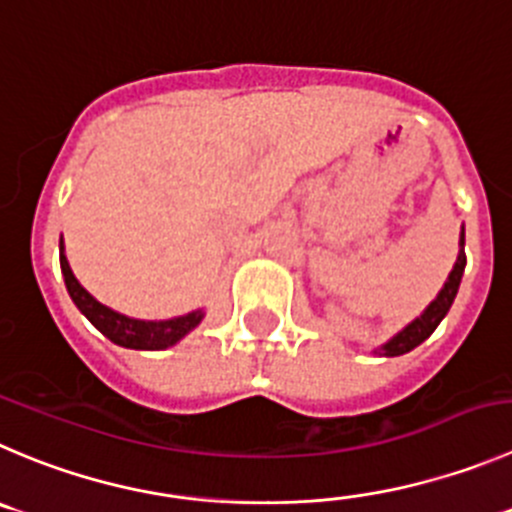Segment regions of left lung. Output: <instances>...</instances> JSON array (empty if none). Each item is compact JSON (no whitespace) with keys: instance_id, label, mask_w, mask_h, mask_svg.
I'll use <instances>...</instances> for the list:
<instances>
[{"instance_id":"1","label":"left lung","mask_w":512,"mask_h":512,"mask_svg":"<svg viewBox=\"0 0 512 512\" xmlns=\"http://www.w3.org/2000/svg\"><path fill=\"white\" fill-rule=\"evenodd\" d=\"M462 271H465V228H462L460 233V253H457V261L455 266H452L450 276H447L445 286H442L440 294H437V299L432 301L415 321H410L402 332H397L389 342H384L382 347L377 349V354H382V357H399V354H407L415 347H420V344L435 332L437 324L445 319L447 311H450L452 301H455L457 296V289H460Z\"/></svg>"}]
</instances>
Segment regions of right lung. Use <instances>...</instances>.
Returning <instances> with one entry per match:
<instances>
[{"instance_id": "add662e5", "label": "right lung", "mask_w": 512, "mask_h": 512, "mask_svg": "<svg viewBox=\"0 0 512 512\" xmlns=\"http://www.w3.org/2000/svg\"><path fill=\"white\" fill-rule=\"evenodd\" d=\"M60 266L62 276H65V286L70 291L72 301L77 309L90 319L92 326H97L102 334L113 344H120L125 349H168L178 344L180 339L193 332L203 319V311H191L186 316H175V319L163 321H145V319H130V316L118 314L110 306L100 304L92 294H87L80 286V281L72 274L70 264L65 256V243L60 241Z\"/></svg>"}]
</instances>
